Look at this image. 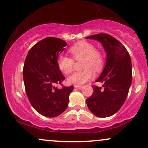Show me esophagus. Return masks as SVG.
<instances>
[{
	"label": "esophagus",
	"mask_w": 148,
	"mask_h": 148,
	"mask_svg": "<svg viewBox=\"0 0 148 148\" xmlns=\"http://www.w3.org/2000/svg\"><path fill=\"white\" fill-rule=\"evenodd\" d=\"M74 88H78V89H81L83 88L82 86H79V85H74Z\"/></svg>",
	"instance_id": "obj_1"
}]
</instances>
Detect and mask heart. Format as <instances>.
<instances>
[{"mask_svg":"<svg viewBox=\"0 0 148 148\" xmlns=\"http://www.w3.org/2000/svg\"><path fill=\"white\" fill-rule=\"evenodd\" d=\"M69 53L73 59L65 55L60 56L58 58V65L61 72L65 74H70L74 69V60H83L81 67L84 69L83 71L74 72L69 76L67 81L69 84L81 86L94 77L93 70L99 72L103 68L104 60L102 53L95 49L90 42H77L69 49Z\"/></svg>","mask_w":148,"mask_h":148,"instance_id":"1","label":"heart"}]
</instances>
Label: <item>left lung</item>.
<instances>
[{"mask_svg":"<svg viewBox=\"0 0 148 148\" xmlns=\"http://www.w3.org/2000/svg\"><path fill=\"white\" fill-rule=\"evenodd\" d=\"M86 38L99 41L106 52V65L96 80L103 83V90L93 86L92 95L86 99L93 114L106 118L117 113L127 99L132 80L131 58L123 44L108 34L99 33Z\"/></svg>","mask_w":148,"mask_h":148,"instance_id":"left-lung-1","label":"left lung"}]
</instances>
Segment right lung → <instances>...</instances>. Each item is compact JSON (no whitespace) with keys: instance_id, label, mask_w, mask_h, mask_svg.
Masks as SVG:
<instances>
[{"instance_id":"1","label":"right lung","mask_w":148,"mask_h":148,"mask_svg":"<svg viewBox=\"0 0 148 148\" xmlns=\"http://www.w3.org/2000/svg\"><path fill=\"white\" fill-rule=\"evenodd\" d=\"M67 43L56 37H46L30 49L25 58L23 76L25 92L32 106L47 118L60 115L67 109L74 86H62L65 79L58 65L59 53Z\"/></svg>"}]
</instances>
